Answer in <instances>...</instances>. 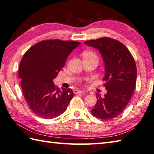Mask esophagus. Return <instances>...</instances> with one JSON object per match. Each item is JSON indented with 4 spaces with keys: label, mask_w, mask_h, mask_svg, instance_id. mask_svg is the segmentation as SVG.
<instances>
[{
    "label": "esophagus",
    "mask_w": 154,
    "mask_h": 154,
    "mask_svg": "<svg viewBox=\"0 0 154 154\" xmlns=\"http://www.w3.org/2000/svg\"><path fill=\"white\" fill-rule=\"evenodd\" d=\"M74 93L75 94H77V93H85V91H82V90H79V89H75L74 90Z\"/></svg>",
    "instance_id": "1"
}]
</instances>
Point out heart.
Here are the masks:
<instances>
[{
    "label": "heart",
    "instance_id": "b5f03b06",
    "mask_svg": "<svg viewBox=\"0 0 154 154\" xmlns=\"http://www.w3.org/2000/svg\"><path fill=\"white\" fill-rule=\"evenodd\" d=\"M83 57H95L96 56L91 52H89V51H87V52H85L83 53Z\"/></svg>",
    "mask_w": 154,
    "mask_h": 154
}]
</instances>
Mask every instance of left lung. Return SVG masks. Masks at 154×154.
<instances>
[{
	"instance_id": "obj_1",
	"label": "left lung",
	"mask_w": 154,
	"mask_h": 154,
	"mask_svg": "<svg viewBox=\"0 0 154 154\" xmlns=\"http://www.w3.org/2000/svg\"><path fill=\"white\" fill-rule=\"evenodd\" d=\"M86 45L97 49L104 63L103 81L107 93H96L97 101L91 110L94 116L107 120L118 116L125 109L134 93L137 79L134 59L124 45L103 37L85 41Z\"/></svg>"
}]
</instances>
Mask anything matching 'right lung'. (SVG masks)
Masks as SVG:
<instances>
[{
  "mask_svg": "<svg viewBox=\"0 0 154 154\" xmlns=\"http://www.w3.org/2000/svg\"><path fill=\"white\" fill-rule=\"evenodd\" d=\"M80 43L71 41H43L26 51L20 63L19 77L24 97L36 115L55 118L65 111L73 92L56 87L53 79L64 67L67 57Z\"/></svg>",
  "mask_w": 154,
  "mask_h": 154,
  "instance_id": "1",
  "label": "right lung"
}]
</instances>
